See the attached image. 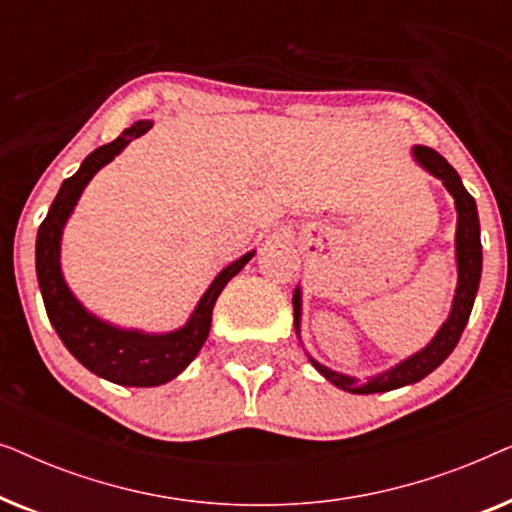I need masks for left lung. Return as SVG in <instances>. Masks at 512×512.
<instances>
[{"label": "left lung", "mask_w": 512, "mask_h": 512, "mask_svg": "<svg viewBox=\"0 0 512 512\" xmlns=\"http://www.w3.org/2000/svg\"><path fill=\"white\" fill-rule=\"evenodd\" d=\"M412 156L426 172H431L433 177L443 181V186L450 191L454 198V207H457V270H459V282L457 293H454L450 317L440 331L436 333L429 345L422 352L412 354L410 359H405L391 370L370 377L368 382L356 380V377L335 373V370L321 366L319 361H312V366L326 377L328 382H333L338 389H345L349 394H380V391H391L405 384H415L424 380L426 375L433 373L447 356L452 354V349L457 347V342L464 333L466 321L471 317L475 293L480 286V272H482V244H480V221H478V207H475L473 195L466 191L461 184L459 174L447 160L440 156L438 151L429 149V146H415ZM293 324H296V333L300 328V289L293 293Z\"/></svg>", "instance_id": "left-lung-1"}]
</instances>
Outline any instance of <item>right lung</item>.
<instances>
[{
  "label": "right lung",
  "instance_id": "1",
  "mask_svg": "<svg viewBox=\"0 0 512 512\" xmlns=\"http://www.w3.org/2000/svg\"><path fill=\"white\" fill-rule=\"evenodd\" d=\"M151 125V121H137L128 130H123L114 142L90 153L81 163L79 172L62 181L37 233V279L55 333L60 335L62 345L72 352L74 359L83 363L90 373L114 384H123V387H158V384L174 380L205 345L209 326H212L214 303L221 296L223 286L256 254V251H249L235 263H230L226 270H221L205 296L200 298L188 324L172 333L151 335L111 326L90 314L74 298L60 270L62 228L95 172L111 163L132 139L142 137Z\"/></svg>",
  "mask_w": 512,
  "mask_h": 512
}]
</instances>
